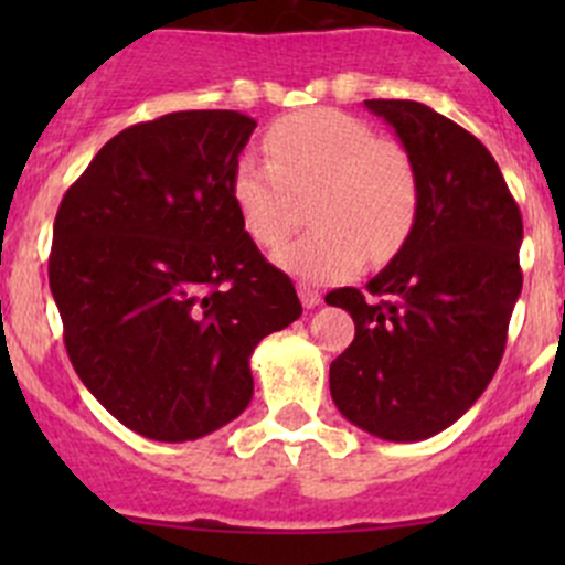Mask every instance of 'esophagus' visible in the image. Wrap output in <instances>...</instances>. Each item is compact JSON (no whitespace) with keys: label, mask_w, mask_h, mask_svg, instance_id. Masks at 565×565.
I'll return each instance as SVG.
<instances>
[{"label":"esophagus","mask_w":565,"mask_h":565,"mask_svg":"<svg viewBox=\"0 0 565 565\" xmlns=\"http://www.w3.org/2000/svg\"><path fill=\"white\" fill-rule=\"evenodd\" d=\"M298 295L300 303H303L306 309H315V306L322 303V295H319L315 287H309V284H298Z\"/></svg>","instance_id":"obj_1"}]
</instances>
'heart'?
I'll return each mask as SVG.
<instances>
[{
	"label": "heart",
	"instance_id": "1",
	"mask_svg": "<svg viewBox=\"0 0 565 565\" xmlns=\"http://www.w3.org/2000/svg\"><path fill=\"white\" fill-rule=\"evenodd\" d=\"M265 156L237 158L230 193L256 246L276 248L292 232L300 202L315 196L317 232L289 243L276 265L303 284H335L366 259L404 248L420 213V177L407 147L377 139L361 119L335 108L284 117L265 134Z\"/></svg>",
	"mask_w": 565,
	"mask_h": 565
}]
</instances>
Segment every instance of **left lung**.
Listing matches in <instances>:
<instances>
[{"instance_id": "1", "label": "left lung", "mask_w": 565, "mask_h": 565, "mask_svg": "<svg viewBox=\"0 0 565 565\" xmlns=\"http://www.w3.org/2000/svg\"><path fill=\"white\" fill-rule=\"evenodd\" d=\"M366 108L413 156L420 213L369 298L328 295L355 322L330 363V396L369 435L418 443L461 418L498 372L522 292V215L487 147L454 119L415 100Z\"/></svg>"}]
</instances>
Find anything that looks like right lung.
<instances>
[{
	"instance_id": "right-lung-1",
	"label": "right lung",
	"mask_w": 565,
	"mask_h": 565,
	"mask_svg": "<svg viewBox=\"0 0 565 565\" xmlns=\"http://www.w3.org/2000/svg\"><path fill=\"white\" fill-rule=\"evenodd\" d=\"M254 128L224 108L130 125L56 210L49 284L67 358L150 440H196L235 420L254 396V347L303 311L232 204Z\"/></svg>"
}]
</instances>
